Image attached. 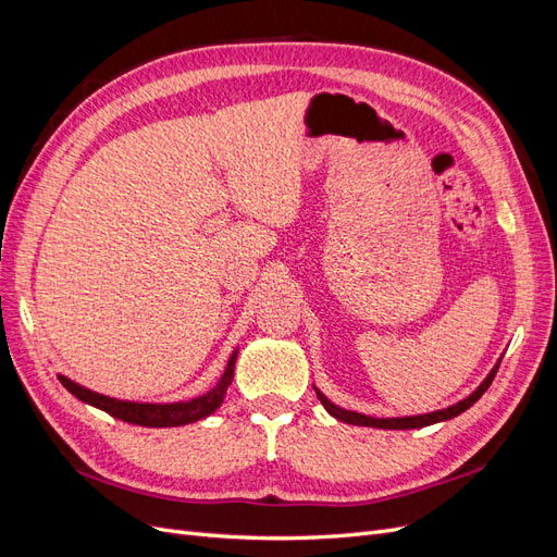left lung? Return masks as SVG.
Returning a JSON list of instances; mask_svg holds the SVG:
<instances>
[{"label":"left lung","mask_w":557,"mask_h":557,"mask_svg":"<svg viewBox=\"0 0 557 557\" xmlns=\"http://www.w3.org/2000/svg\"><path fill=\"white\" fill-rule=\"evenodd\" d=\"M499 362L491 369V374H487L483 379V383L476 387L474 393H471L469 397L460 399L458 404H453V407L448 409H442V411H432V413H423V416H404V418H372V416H364V413H358V411H346L342 407H336V404H332L323 393L318 391L315 387V395L320 399V404L327 409L330 416H334L336 420H342V423H348V425H362V428H379V430H416V428H428V425H434V423H444V420H450L455 416H460L462 411H467L471 404H476L481 399V395L491 387L497 369H499Z\"/></svg>","instance_id":"1"}]
</instances>
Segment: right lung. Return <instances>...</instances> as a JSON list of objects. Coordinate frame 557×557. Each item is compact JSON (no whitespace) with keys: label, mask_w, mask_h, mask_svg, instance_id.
Returning <instances> with one entry per match:
<instances>
[{"label":"right lung","mask_w":557,"mask_h":557,"mask_svg":"<svg viewBox=\"0 0 557 557\" xmlns=\"http://www.w3.org/2000/svg\"><path fill=\"white\" fill-rule=\"evenodd\" d=\"M237 352L239 350H234L230 356L221 381H218L207 395H199L190 401H174V404L125 401V399H115V397L92 393V391H88V387H83V385L74 383L72 379L62 376V374L58 379L76 399L90 404V407L102 409V411L111 413L117 420H125V423L141 425V428H178V425L197 423V420L211 416L218 407H221L227 387L234 379V362H237Z\"/></svg>","instance_id":"right-lung-1"}]
</instances>
